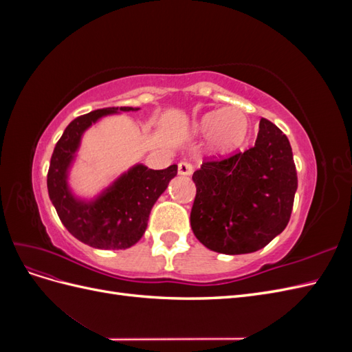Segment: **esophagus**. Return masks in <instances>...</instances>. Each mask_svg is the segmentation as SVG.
<instances>
[{"label": "esophagus", "mask_w": 352, "mask_h": 352, "mask_svg": "<svg viewBox=\"0 0 352 352\" xmlns=\"http://www.w3.org/2000/svg\"><path fill=\"white\" fill-rule=\"evenodd\" d=\"M177 172H179V175L188 176V175H190V173L194 172V167H192V164L188 163V162H180L177 164Z\"/></svg>", "instance_id": "34e87169"}]
</instances>
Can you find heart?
Here are the masks:
<instances>
[{"label": "heart", "mask_w": 352, "mask_h": 352, "mask_svg": "<svg viewBox=\"0 0 352 352\" xmlns=\"http://www.w3.org/2000/svg\"><path fill=\"white\" fill-rule=\"evenodd\" d=\"M198 133H208L211 146L220 153L236 150L248 133V119L238 109L210 111L195 122Z\"/></svg>", "instance_id": "b5f03b06"}]
</instances>
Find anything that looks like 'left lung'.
Returning a JSON list of instances; mask_svg holds the SVG:
<instances>
[{
    "label": "left lung",
    "instance_id": "obj_1",
    "mask_svg": "<svg viewBox=\"0 0 352 352\" xmlns=\"http://www.w3.org/2000/svg\"><path fill=\"white\" fill-rule=\"evenodd\" d=\"M190 228L211 251L248 254L286 228L298 188L292 148L278 126L260 120L255 145L229 157L206 158L194 172Z\"/></svg>",
    "mask_w": 352,
    "mask_h": 352
}]
</instances>
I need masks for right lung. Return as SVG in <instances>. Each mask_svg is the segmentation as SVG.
<instances>
[{
	"label": "right lung",
	"mask_w": 352,
	"mask_h": 352,
	"mask_svg": "<svg viewBox=\"0 0 352 352\" xmlns=\"http://www.w3.org/2000/svg\"><path fill=\"white\" fill-rule=\"evenodd\" d=\"M131 110L140 109L110 107L76 117L63 132L51 155L47 176L50 199L72 235L94 248L126 250L140 241L153 206L177 173L176 164L164 170L138 164L88 204L74 199L70 194L66 180L67 168L78 150L82 133L105 114Z\"/></svg>",
	"instance_id": "add662e5"
}]
</instances>
